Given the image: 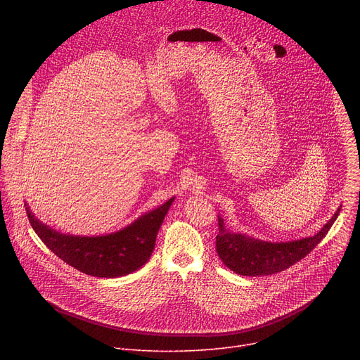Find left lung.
<instances>
[{"label": "left lung", "instance_id": "8db88e82", "mask_svg": "<svg viewBox=\"0 0 360 360\" xmlns=\"http://www.w3.org/2000/svg\"><path fill=\"white\" fill-rule=\"evenodd\" d=\"M340 208L330 221L312 238L292 242H264L229 232L224 221L218 218L219 232L217 235V252L221 261L235 274L242 276L275 275L295 265L309 253L329 232Z\"/></svg>", "mask_w": 360, "mask_h": 360}]
</instances>
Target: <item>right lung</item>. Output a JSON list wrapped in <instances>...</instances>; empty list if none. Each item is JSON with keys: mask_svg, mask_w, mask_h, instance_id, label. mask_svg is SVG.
Instances as JSON below:
<instances>
[{"mask_svg": "<svg viewBox=\"0 0 360 360\" xmlns=\"http://www.w3.org/2000/svg\"><path fill=\"white\" fill-rule=\"evenodd\" d=\"M172 202L174 198L125 229L105 236L60 233L34 218L30 208L25 210L35 233L60 259L91 276L118 278L138 271L148 262Z\"/></svg>", "mask_w": 360, "mask_h": 360, "instance_id": "right-lung-1", "label": "right lung"}]
</instances>
